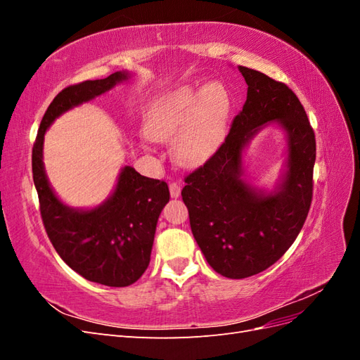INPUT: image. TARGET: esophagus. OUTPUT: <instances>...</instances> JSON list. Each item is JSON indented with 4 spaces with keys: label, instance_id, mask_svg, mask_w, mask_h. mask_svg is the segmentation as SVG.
I'll return each instance as SVG.
<instances>
[{
    "label": "esophagus",
    "instance_id": "esophagus-1",
    "mask_svg": "<svg viewBox=\"0 0 360 360\" xmlns=\"http://www.w3.org/2000/svg\"><path fill=\"white\" fill-rule=\"evenodd\" d=\"M180 192H181V186L180 183L177 181H169V193L172 198H179L180 197Z\"/></svg>",
    "mask_w": 360,
    "mask_h": 360
}]
</instances>
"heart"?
<instances>
[{
    "instance_id": "obj_1",
    "label": "heart",
    "mask_w": 360,
    "mask_h": 360,
    "mask_svg": "<svg viewBox=\"0 0 360 360\" xmlns=\"http://www.w3.org/2000/svg\"><path fill=\"white\" fill-rule=\"evenodd\" d=\"M231 117V96L221 81L200 89L183 85L150 108L146 134L150 139H172V155L180 165L193 167L221 146Z\"/></svg>"
}]
</instances>
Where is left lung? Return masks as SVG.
I'll return each instance as SVG.
<instances>
[{
  "instance_id": "8db88e82",
  "label": "left lung",
  "mask_w": 360,
  "mask_h": 360,
  "mask_svg": "<svg viewBox=\"0 0 360 360\" xmlns=\"http://www.w3.org/2000/svg\"><path fill=\"white\" fill-rule=\"evenodd\" d=\"M248 84L222 146L184 179L181 197L192 234L214 271L243 279L259 274L296 240L312 201L315 135L297 96L258 70L238 66ZM285 130L288 171L275 193L257 190L243 179L241 153L267 122Z\"/></svg>"
}]
</instances>
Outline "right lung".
Wrapping results in <instances>:
<instances>
[{
	"label": "right lung",
	"mask_w": 360,
	"mask_h": 360,
	"mask_svg": "<svg viewBox=\"0 0 360 360\" xmlns=\"http://www.w3.org/2000/svg\"><path fill=\"white\" fill-rule=\"evenodd\" d=\"M129 78L127 72H115L105 79L84 81L60 91L41 118L32 147V180L51 243L76 274L108 287L134 284L148 267L159 214L169 201L168 184L124 167L105 202L90 210L72 209L58 200L48 181L43 139L61 114Z\"/></svg>",
	"instance_id": "add662e5"
}]
</instances>
